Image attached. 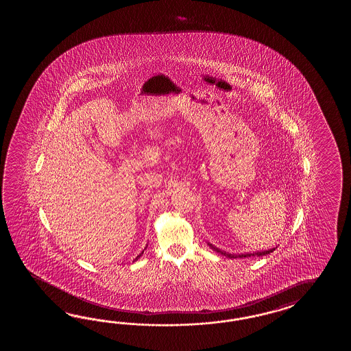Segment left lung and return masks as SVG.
Returning <instances> with one entry per match:
<instances>
[{
    "instance_id": "8db88e82",
    "label": "left lung",
    "mask_w": 351,
    "mask_h": 351,
    "mask_svg": "<svg viewBox=\"0 0 351 351\" xmlns=\"http://www.w3.org/2000/svg\"><path fill=\"white\" fill-rule=\"evenodd\" d=\"M213 251H216L218 254H223L226 257H228V258H245V257H261V256H265V254H269L271 252H274L275 251V248H271V250H267V251H262V252H254V254H227L226 251H222V250H219V248H217L216 246H213L212 243H207Z\"/></svg>"
}]
</instances>
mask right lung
Segmentation results:
<instances>
[{
	"instance_id": "right-lung-1",
	"label": "right lung",
	"mask_w": 351,
	"mask_h": 351,
	"mask_svg": "<svg viewBox=\"0 0 351 351\" xmlns=\"http://www.w3.org/2000/svg\"><path fill=\"white\" fill-rule=\"evenodd\" d=\"M145 248H147V247H145ZM145 248H144V250H145ZM144 250H143L142 254H138V256H136V257H135L134 261H136V260H138V258H139V257H141V256H142V254H144ZM134 261H133V262H134Z\"/></svg>"
}]
</instances>
